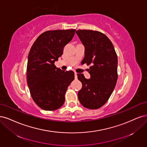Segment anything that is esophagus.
<instances>
[{
	"mask_svg": "<svg viewBox=\"0 0 147 147\" xmlns=\"http://www.w3.org/2000/svg\"><path fill=\"white\" fill-rule=\"evenodd\" d=\"M74 78L76 79L78 78V73H74Z\"/></svg>",
	"mask_w": 147,
	"mask_h": 147,
	"instance_id": "34e87169",
	"label": "esophagus"
}]
</instances>
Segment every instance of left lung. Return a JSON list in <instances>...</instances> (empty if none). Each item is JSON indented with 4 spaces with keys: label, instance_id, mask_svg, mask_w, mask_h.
Here are the masks:
<instances>
[{
    "label": "left lung",
    "instance_id": "1",
    "mask_svg": "<svg viewBox=\"0 0 147 147\" xmlns=\"http://www.w3.org/2000/svg\"><path fill=\"white\" fill-rule=\"evenodd\" d=\"M85 47L81 63L91 65L88 69L90 79L78 74L82 82L78 92L80 104L89 109H97L107 101L117 81V55L111 41L102 33L92 30L76 32Z\"/></svg>",
    "mask_w": 147,
    "mask_h": 147
}]
</instances>
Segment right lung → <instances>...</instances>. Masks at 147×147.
I'll return each mask as SVG.
<instances>
[{
  "instance_id": "obj_1",
  "label": "right lung",
  "mask_w": 147,
  "mask_h": 147,
  "mask_svg": "<svg viewBox=\"0 0 147 147\" xmlns=\"http://www.w3.org/2000/svg\"><path fill=\"white\" fill-rule=\"evenodd\" d=\"M75 31H46L37 38L30 50L27 85L34 102L45 111H54L63 106L68 87L74 79L73 71L61 70L54 63L62 55L64 47L72 40Z\"/></svg>"
}]
</instances>
